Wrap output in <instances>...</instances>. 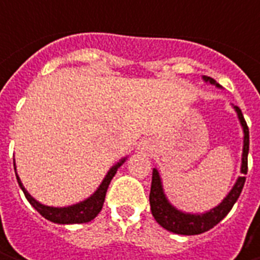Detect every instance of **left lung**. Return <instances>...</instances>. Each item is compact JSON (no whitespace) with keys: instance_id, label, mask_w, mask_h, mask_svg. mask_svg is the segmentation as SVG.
<instances>
[{"instance_id":"8db88e82","label":"left lung","mask_w":260,"mask_h":260,"mask_svg":"<svg viewBox=\"0 0 260 260\" xmlns=\"http://www.w3.org/2000/svg\"><path fill=\"white\" fill-rule=\"evenodd\" d=\"M205 82L214 84V85L220 86L215 84V81L210 76H204ZM239 120L243 127V133H245V142H243V157H242V174H247V153H249V127L246 124V120L242 110L239 107H235ZM246 176H240L237 179V182L233 186V189L229 192V195L223 200V203L217 205L215 208L210 210L205 214H186V213H181L176 208L168 203L165 198L164 189H162V182L157 171L153 169L152 174V186H150V210L152 214L157 221V224H160L164 229L176 233V235H201L204 232H208L210 229H213L215 224H218L225 215L229 214V211L233 208V205L237 201V198L242 194L243 185H245Z\"/></svg>"}]
</instances>
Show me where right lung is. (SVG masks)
I'll return each mask as SVG.
<instances>
[{
	"instance_id": "obj_1",
	"label": "right lung",
	"mask_w": 260,
	"mask_h": 260,
	"mask_svg": "<svg viewBox=\"0 0 260 260\" xmlns=\"http://www.w3.org/2000/svg\"><path fill=\"white\" fill-rule=\"evenodd\" d=\"M125 159L120 160L115 166H113L110 169V172L107 174V176L104 178L103 184L100 185V188L94 192V195H91L88 200L79 203V204L71 205V207H63V208H56V207H47V205L40 204L37 203L35 198L31 195L28 194L24 189V186L21 184L20 178L17 176V181H18V185L20 188L23 189L25 198L28 200V203L35 207L36 210L43 215L45 218L53 221V223H57V224H75V223H88L91 220H94L95 217L98 215V213L101 211L103 208V204H104L105 194H107V189H108V185L111 182L113 176L117 172V169L120 168V165L124 162ZM15 169V166H14Z\"/></svg>"
}]
</instances>
